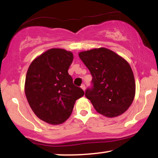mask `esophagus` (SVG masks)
Returning a JSON list of instances; mask_svg holds the SVG:
<instances>
[{"label": "esophagus", "instance_id": "34e87169", "mask_svg": "<svg viewBox=\"0 0 158 158\" xmlns=\"http://www.w3.org/2000/svg\"><path fill=\"white\" fill-rule=\"evenodd\" d=\"M81 89H82L83 90H85V84H82L81 85Z\"/></svg>", "mask_w": 158, "mask_h": 158}]
</instances>
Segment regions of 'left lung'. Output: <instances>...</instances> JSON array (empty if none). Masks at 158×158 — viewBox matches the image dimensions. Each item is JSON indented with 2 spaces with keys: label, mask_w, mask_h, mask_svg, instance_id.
Masks as SVG:
<instances>
[{
  "label": "left lung",
  "mask_w": 158,
  "mask_h": 158,
  "mask_svg": "<svg viewBox=\"0 0 158 158\" xmlns=\"http://www.w3.org/2000/svg\"><path fill=\"white\" fill-rule=\"evenodd\" d=\"M79 58L92 76L85 97L98 113L115 117L129 108L135 95V81L129 64L107 48L81 52Z\"/></svg>",
  "instance_id": "1"
}]
</instances>
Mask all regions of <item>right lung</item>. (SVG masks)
<instances>
[{
  "label": "right lung",
  "instance_id": "obj_1",
  "mask_svg": "<svg viewBox=\"0 0 158 158\" xmlns=\"http://www.w3.org/2000/svg\"><path fill=\"white\" fill-rule=\"evenodd\" d=\"M73 59L71 52L50 49L36 58L27 70L25 94L29 105L39 119L50 124L66 121L76 100L85 94L68 73Z\"/></svg>",
  "mask_w": 158,
  "mask_h": 158
}]
</instances>
